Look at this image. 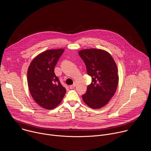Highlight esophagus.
Here are the masks:
<instances>
[{"instance_id": "obj_1", "label": "esophagus", "mask_w": 151, "mask_h": 151, "mask_svg": "<svg viewBox=\"0 0 151 151\" xmlns=\"http://www.w3.org/2000/svg\"><path fill=\"white\" fill-rule=\"evenodd\" d=\"M75 86H76V84L74 83L73 85L69 86V88H70V89H73V88H74L75 87Z\"/></svg>"}]
</instances>
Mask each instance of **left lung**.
Here are the masks:
<instances>
[{"label": "left lung", "instance_id": "8db88e82", "mask_svg": "<svg viewBox=\"0 0 151 151\" xmlns=\"http://www.w3.org/2000/svg\"><path fill=\"white\" fill-rule=\"evenodd\" d=\"M78 54L92 79L82 98L89 107L101 108L108 104L116 91L119 83L116 64L111 55L102 49H84Z\"/></svg>", "mask_w": 151, "mask_h": 151}]
</instances>
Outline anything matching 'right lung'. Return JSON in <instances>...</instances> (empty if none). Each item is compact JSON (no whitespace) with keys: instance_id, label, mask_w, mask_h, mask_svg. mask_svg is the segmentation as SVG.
Masks as SVG:
<instances>
[{"instance_id":"add662e5","label":"right lung","mask_w":151,"mask_h":151,"mask_svg":"<svg viewBox=\"0 0 151 151\" xmlns=\"http://www.w3.org/2000/svg\"><path fill=\"white\" fill-rule=\"evenodd\" d=\"M64 49H51L40 53L31 63L28 73V84L32 98L40 106L52 109L57 107L66 93L54 68Z\"/></svg>"}]
</instances>
